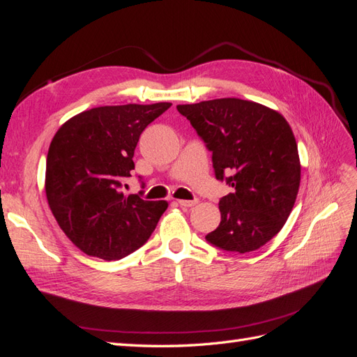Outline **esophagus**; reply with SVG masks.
Returning a JSON list of instances; mask_svg holds the SVG:
<instances>
[{
    "mask_svg": "<svg viewBox=\"0 0 357 357\" xmlns=\"http://www.w3.org/2000/svg\"><path fill=\"white\" fill-rule=\"evenodd\" d=\"M178 202V205L180 207H193V205H197L198 204V199H193V201H186V199H178L177 201Z\"/></svg>",
    "mask_w": 357,
    "mask_h": 357,
    "instance_id": "1",
    "label": "esophagus"
}]
</instances>
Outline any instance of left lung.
<instances>
[{
    "instance_id": "obj_1",
    "label": "left lung",
    "mask_w": 357,
    "mask_h": 357,
    "mask_svg": "<svg viewBox=\"0 0 357 357\" xmlns=\"http://www.w3.org/2000/svg\"><path fill=\"white\" fill-rule=\"evenodd\" d=\"M177 110L213 153L215 178L234 189L220 199V225L205 240L226 252L257 250L283 228L296 201L301 162L291 128L278 112L240 98Z\"/></svg>"
}]
</instances>
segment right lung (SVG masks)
Returning <instances> with one entry per match:
<instances>
[{
  "mask_svg": "<svg viewBox=\"0 0 357 357\" xmlns=\"http://www.w3.org/2000/svg\"><path fill=\"white\" fill-rule=\"evenodd\" d=\"M169 102L104 105L71 117L53 137L46 197L59 228L89 256L117 261L155 231L167 201L125 195L139 135Z\"/></svg>",
  "mask_w": 357,
  "mask_h": 357,
  "instance_id": "right-lung-1",
  "label": "right lung"
}]
</instances>
